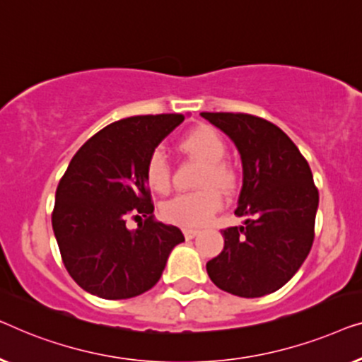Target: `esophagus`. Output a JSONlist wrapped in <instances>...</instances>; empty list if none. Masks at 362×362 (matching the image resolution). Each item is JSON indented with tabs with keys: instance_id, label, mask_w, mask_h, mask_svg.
<instances>
[{
	"instance_id": "34e87169",
	"label": "esophagus",
	"mask_w": 362,
	"mask_h": 362,
	"mask_svg": "<svg viewBox=\"0 0 362 362\" xmlns=\"http://www.w3.org/2000/svg\"><path fill=\"white\" fill-rule=\"evenodd\" d=\"M198 233H200V231L193 230V228H185V230H183V236H185L187 239H193Z\"/></svg>"
}]
</instances>
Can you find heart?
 I'll use <instances>...</instances> for the list:
<instances>
[{
	"instance_id": "obj_1",
	"label": "heart",
	"mask_w": 362,
	"mask_h": 362,
	"mask_svg": "<svg viewBox=\"0 0 362 362\" xmlns=\"http://www.w3.org/2000/svg\"><path fill=\"white\" fill-rule=\"evenodd\" d=\"M180 151L192 159L202 162L203 169L197 187L200 190L170 198L160 206L164 221L183 228L203 226L223 206L222 190L231 195L236 190L238 177L233 167L223 160L226 142L210 126H198L180 141ZM147 187L156 193H167L170 188V169L159 151L152 152L144 167Z\"/></svg>"
}]
</instances>
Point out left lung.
<instances>
[{"label": "left lung", "instance_id": "obj_1", "mask_svg": "<svg viewBox=\"0 0 362 362\" xmlns=\"http://www.w3.org/2000/svg\"><path fill=\"white\" fill-rule=\"evenodd\" d=\"M236 144L243 188L234 215L243 226L223 230L225 247L206 262L211 282L244 298L262 297L295 276L315 238L318 188L305 157L271 121L246 113H202Z\"/></svg>", "mask_w": 362, "mask_h": 362}]
</instances>
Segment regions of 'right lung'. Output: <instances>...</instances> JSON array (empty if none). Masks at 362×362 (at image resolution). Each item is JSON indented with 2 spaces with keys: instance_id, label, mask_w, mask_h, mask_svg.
I'll return each instance as SVG.
<instances>
[{
  "instance_id": "add662e5",
  "label": "right lung",
  "mask_w": 362,
  "mask_h": 362,
  "mask_svg": "<svg viewBox=\"0 0 362 362\" xmlns=\"http://www.w3.org/2000/svg\"><path fill=\"white\" fill-rule=\"evenodd\" d=\"M183 115L115 121L72 157L55 192L52 228L70 277L106 300L131 298L159 282L167 257L185 241L177 226L154 218L144 167ZM128 217L136 230L125 228Z\"/></svg>"
}]
</instances>
